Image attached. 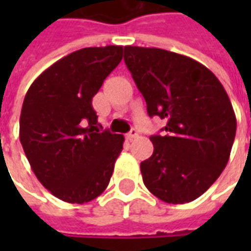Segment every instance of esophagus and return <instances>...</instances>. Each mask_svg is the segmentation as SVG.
I'll use <instances>...</instances> for the list:
<instances>
[{"instance_id": "esophagus-1", "label": "esophagus", "mask_w": 251, "mask_h": 251, "mask_svg": "<svg viewBox=\"0 0 251 251\" xmlns=\"http://www.w3.org/2000/svg\"><path fill=\"white\" fill-rule=\"evenodd\" d=\"M137 136H138V133H137L136 129H131V130L126 134V138H127L129 141H131V140H134Z\"/></svg>"}]
</instances>
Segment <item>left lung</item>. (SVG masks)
Masks as SVG:
<instances>
[{
	"label": "left lung",
	"mask_w": 251,
	"mask_h": 251,
	"mask_svg": "<svg viewBox=\"0 0 251 251\" xmlns=\"http://www.w3.org/2000/svg\"><path fill=\"white\" fill-rule=\"evenodd\" d=\"M124 51L149 117L167 122L163 136L151 137L154 149L141 163L144 184L165 203L198 199L221 176L235 138L237 120L226 90L188 56L133 46Z\"/></svg>",
	"instance_id": "left-lung-1"
}]
</instances>
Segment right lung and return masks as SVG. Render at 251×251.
Here are the masks:
<instances>
[{
    "label": "right lung",
    "instance_id": "right-lung-1",
    "mask_svg": "<svg viewBox=\"0 0 251 251\" xmlns=\"http://www.w3.org/2000/svg\"><path fill=\"white\" fill-rule=\"evenodd\" d=\"M122 51L106 46L72 52L39 75L25 95L20 141L36 177L63 201L87 203L109 185L125 138L102 130L93 97Z\"/></svg>",
    "mask_w": 251,
    "mask_h": 251
}]
</instances>
